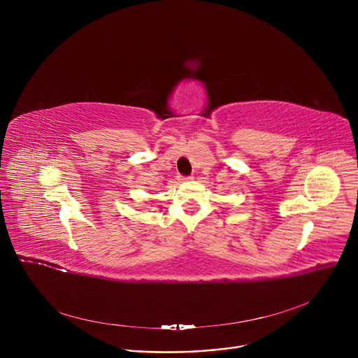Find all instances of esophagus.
Segmentation results:
<instances>
[{
    "label": "esophagus",
    "instance_id": "34e87169",
    "mask_svg": "<svg viewBox=\"0 0 358 358\" xmlns=\"http://www.w3.org/2000/svg\"><path fill=\"white\" fill-rule=\"evenodd\" d=\"M181 181H188V180H192V177H180Z\"/></svg>",
    "mask_w": 358,
    "mask_h": 358
}]
</instances>
